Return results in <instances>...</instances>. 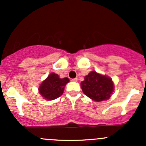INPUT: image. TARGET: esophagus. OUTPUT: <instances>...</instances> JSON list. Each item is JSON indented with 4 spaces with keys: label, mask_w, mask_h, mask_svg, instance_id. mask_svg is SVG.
<instances>
[{
    "label": "esophagus",
    "mask_w": 146,
    "mask_h": 146,
    "mask_svg": "<svg viewBox=\"0 0 146 146\" xmlns=\"http://www.w3.org/2000/svg\"><path fill=\"white\" fill-rule=\"evenodd\" d=\"M71 80L73 82H77L78 81V78H73V79H71Z\"/></svg>",
    "instance_id": "34e87169"
}]
</instances>
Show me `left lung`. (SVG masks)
Here are the masks:
<instances>
[{
	"instance_id": "1",
	"label": "left lung",
	"mask_w": 146,
	"mask_h": 146,
	"mask_svg": "<svg viewBox=\"0 0 146 146\" xmlns=\"http://www.w3.org/2000/svg\"><path fill=\"white\" fill-rule=\"evenodd\" d=\"M80 84L83 93L96 102L110 99L114 92L112 80L96 71H91Z\"/></svg>"
}]
</instances>
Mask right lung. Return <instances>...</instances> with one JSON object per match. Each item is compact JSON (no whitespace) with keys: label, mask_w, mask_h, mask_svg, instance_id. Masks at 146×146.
Instances as JSON below:
<instances>
[{"label":"right lung","mask_w":146,"mask_h":146,"mask_svg":"<svg viewBox=\"0 0 146 146\" xmlns=\"http://www.w3.org/2000/svg\"><path fill=\"white\" fill-rule=\"evenodd\" d=\"M68 82V78H60L58 75L52 73L42 82L39 92L45 100H53L62 95L65 86Z\"/></svg>","instance_id":"1"}]
</instances>
